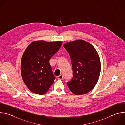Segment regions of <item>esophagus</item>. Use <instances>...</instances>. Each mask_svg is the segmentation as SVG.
Here are the masks:
<instances>
[{
	"label": "esophagus",
	"mask_w": 125,
	"mask_h": 125,
	"mask_svg": "<svg viewBox=\"0 0 125 125\" xmlns=\"http://www.w3.org/2000/svg\"><path fill=\"white\" fill-rule=\"evenodd\" d=\"M63 78V76L62 75H60L59 76L57 77V79L58 80H62Z\"/></svg>",
	"instance_id": "34e87169"
}]
</instances>
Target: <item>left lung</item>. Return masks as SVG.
<instances>
[{
  "instance_id": "8db88e82",
  "label": "left lung",
  "mask_w": 125,
  "mask_h": 125,
  "mask_svg": "<svg viewBox=\"0 0 125 125\" xmlns=\"http://www.w3.org/2000/svg\"><path fill=\"white\" fill-rule=\"evenodd\" d=\"M71 58L73 77L67 84L76 95L91 91L96 85L100 73L101 64L98 53L90 43L79 40L63 45Z\"/></svg>"
}]
</instances>
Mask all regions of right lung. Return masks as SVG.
<instances>
[{
	"instance_id": "add662e5",
	"label": "right lung",
	"mask_w": 125,
	"mask_h": 125,
	"mask_svg": "<svg viewBox=\"0 0 125 125\" xmlns=\"http://www.w3.org/2000/svg\"><path fill=\"white\" fill-rule=\"evenodd\" d=\"M62 43V41H34L25 50L21 59V72L25 84L31 92L43 95L54 83L55 77L49 60Z\"/></svg>"
}]
</instances>
